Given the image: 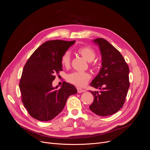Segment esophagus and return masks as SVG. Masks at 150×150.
<instances>
[{
    "instance_id": "obj_1",
    "label": "esophagus",
    "mask_w": 150,
    "mask_h": 150,
    "mask_svg": "<svg viewBox=\"0 0 150 150\" xmlns=\"http://www.w3.org/2000/svg\"><path fill=\"white\" fill-rule=\"evenodd\" d=\"M77 91H78V93H81V92H84V91H83L82 89H80V88H77Z\"/></svg>"
}]
</instances>
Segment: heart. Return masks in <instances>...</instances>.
Instances as JSON below:
<instances>
[{
	"label": "heart",
	"instance_id": "1",
	"mask_svg": "<svg viewBox=\"0 0 150 150\" xmlns=\"http://www.w3.org/2000/svg\"><path fill=\"white\" fill-rule=\"evenodd\" d=\"M78 52L88 62H92L96 57L95 50L88 46L80 47L78 49ZM61 62L62 66L64 67L67 68L70 66V54L69 52H66L63 53L61 58ZM90 78L91 75L88 72H74L67 76V80L70 83L80 88L84 87L87 84Z\"/></svg>",
	"mask_w": 150,
	"mask_h": 150
}]
</instances>
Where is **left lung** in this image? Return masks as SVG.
<instances>
[{
    "mask_svg": "<svg viewBox=\"0 0 150 150\" xmlns=\"http://www.w3.org/2000/svg\"><path fill=\"white\" fill-rule=\"evenodd\" d=\"M93 42L99 47L101 68L90 84L100 91H91L94 99L89 109L98 115H111L125 103L129 87V70L121 53L108 41L99 38Z\"/></svg>",
    "mask_w": 150,
    "mask_h": 150,
    "instance_id": "obj_1",
    "label": "left lung"
}]
</instances>
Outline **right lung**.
<instances>
[{
	"instance_id": "obj_1",
	"label": "right lung",
	"mask_w": 150,
	"mask_h": 150,
	"mask_svg": "<svg viewBox=\"0 0 150 150\" xmlns=\"http://www.w3.org/2000/svg\"><path fill=\"white\" fill-rule=\"evenodd\" d=\"M75 41H49L33 52L23 67L19 83L22 101L34 119L52 120L64 109L68 97L77 93L75 86L63 82L53 87L54 75L62 70L61 58Z\"/></svg>"
}]
</instances>
